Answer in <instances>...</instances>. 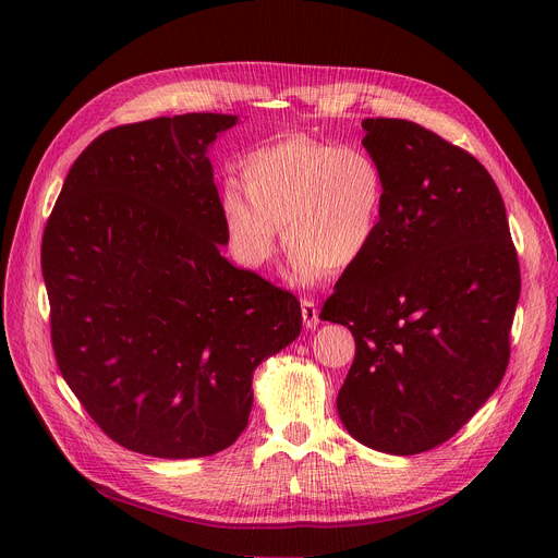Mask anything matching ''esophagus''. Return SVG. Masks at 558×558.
Segmentation results:
<instances>
[{
	"mask_svg": "<svg viewBox=\"0 0 558 558\" xmlns=\"http://www.w3.org/2000/svg\"><path fill=\"white\" fill-rule=\"evenodd\" d=\"M302 320L306 329H315L320 325V311H317V304L313 300H302Z\"/></svg>",
	"mask_w": 558,
	"mask_h": 558,
	"instance_id": "obj_1",
	"label": "esophagus"
}]
</instances>
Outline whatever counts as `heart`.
<instances>
[{
	"label": "heart",
	"instance_id": "b5f03b06",
	"mask_svg": "<svg viewBox=\"0 0 558 558\" xmlns=\"http://www.w3.org/2000/svg\"><path fill=\"white\" fill-rule=\"evenodd\" d=\"M245 187L225 183L220 216L235 260L265 267L282 227L291 276L302 284L325 269L344 271L373 245L386 203L377 158L360 145L289 136L254 149L243 163Z\"/></svg>",
	"mask_w": 558,
	"mask_h": 558
}]
</instances>
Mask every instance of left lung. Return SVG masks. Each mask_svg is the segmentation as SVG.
I'll return each instance as SVG.
<instances>
[{"label":"left lung","instance_id":"8db88e82","mask_svg":"<svg viewBox=\"0 0 558 558\" xmlns=\"http://www.w3.org/2000/svg\"><path fill=\"white\" fill-rule=\"evenodd\" d=\"M362 128L386 203L320 317L355 338L344 428L407 457L448 441L501 384L521 274L499 187L472 154L404 119Z\"/></svg>","mask_w":558,"mask_h":558}]
</instances>
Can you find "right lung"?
I'll list each match as a JSON object with an SVG mask.
<instances>
[{"mask_svg": "<svg viewBox=\"0 0 558 558\" xmlns=\"http://www.w3.org/2000/svg\"><path fill=\"white\" fill-rule=\"evenodd\" d=\"M238 117L192 112L97 136L41 241L59 371L128 450L209 457L247 426L258 364L302 329L293 293L220 256L207 149Z\"/></svg>", "mask_w": 558, "mask_h": 558, "instance_id": "add662e5", "label": "right lung"}]
</instances>
